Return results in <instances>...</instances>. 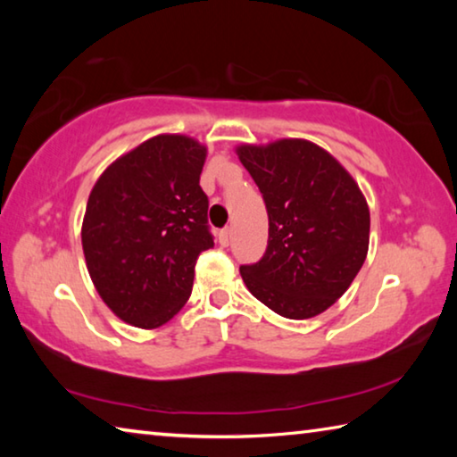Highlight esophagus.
<instances>
[{
  "instance_id": "34e87169",
  "label": "esophagus",
  "mask_w": 457,
  "mask_h": 457,
  "mask_svg": "<svg viewBox=\"0 0 457 457\" xmlns=\"http://www.w3.org/2000/svg\"><path fill=\"white\" fill-rule=\"evenodd\" d=\"M218 239H220L221 245H228V244H229V229H228V228L221 229L220 234H218Z\"/></svg>"
}]
</instances>
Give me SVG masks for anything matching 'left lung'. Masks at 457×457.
<instances>
[{
    "label": "left lung",
    "instance_id": "obj_1",
    "mask_svg": "<svg viewBox=\"0 0 457 457\" xmlns=\"http://www.w3.org/2000/svg\"><path fill=\"white\" fill-rule=\"evenodd\" d=\"M236 153L264 197L270 226L264 256L239 268L244 284L284 319H312L362 268L367 199L328 151L304 138L239 145Z\"/></svg>",
    "mask_w": 457,
    "mask_h": 457
}]
</instances>
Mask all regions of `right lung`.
I'll list each match as a JSON object with an SVG mask.
<instances>
[{"label":"right lung","mask_w":457,"mask_h":457,"mask_svg":"<svg viewBox=\"0 0 457 457\" xmlns=\"http://www.w3.org/2000/svg\"><path fill=\"white\" fill-rule=\"evenodd\" d=\"M207 149L157 135L120 154L90 191L82 221L87 268L104 304L138 328H157L191 296L195 262L213 247L199 187Z\"/></svg>","instance_id":"obj_1"}]
</instances>
